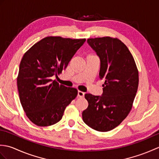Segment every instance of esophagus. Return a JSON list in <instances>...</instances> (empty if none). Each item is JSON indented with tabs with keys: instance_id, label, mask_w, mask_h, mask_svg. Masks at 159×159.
<instances>
[{
	"instance_id": "obj_1",
	"label": "esophagus",
	"mask_w": 159,
	"mask_h": 159,
	"mask_svg": "<svg viewBox=\"0 0 159 159\" xmlns=\"http://www.w3.org/2000/svg\"><path fill=\"white\" fill-rule=\"evenodd\" d=\"M85 96V92H81V91H79L78 92V96H79L80 98H83Z\"/></svg>"
}]
</instances>
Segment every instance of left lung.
Returning a JSON list of instances; mask_svg holds the SVG:
<instances>
[{"mask_svg":"<svg viewBox=\"0 0 159 159\" xmlns=\"http://www.w3.org/2000/svg\"><path fill=\"white\" fill-rule=\"evenodd\" d=\"M87 43L99 57V77L105 81L102 96L85 95L89 104L83 111V120L97 131H109L130 113L139 85V72L133 55L119 39L90 38Z\"/></svg>","mask_w":159,"mask_h":159,"instance_id":"obj_1","label":"left lung"}]
</instances>
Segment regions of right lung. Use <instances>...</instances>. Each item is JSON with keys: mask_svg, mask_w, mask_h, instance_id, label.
<instances>
[{"mask_svg": "<svg viewBox=\"0 0 159 159\" xmlns=\"http://www.w3.org/2000/svg\"><path fill=\"white\" fill-rule=\"evenodd\" d=\"M85 40L46 37L23 55L17 78L20 100L26 116L37 126L58 122L77 96L76 88L60 85L51 78L66 68Z\"/></svg>", "mask_w": 159, "mask_h": 159, "instance_id": "1", "label": "right lung"}]
</instances>
